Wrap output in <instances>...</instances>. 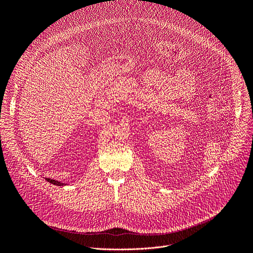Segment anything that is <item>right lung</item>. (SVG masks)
Listing matches in <instances>:
<instances>
[{
	"mask_svg": "<svg viewBox=\"0 0 253 253\" xmlns=\"http://www.w3.org/2000/svg\"><path fill=\"white\" fill-rule=\"evenodd\" d=\"M46 181L49 182V183H51V184H53V185H57V186H63V185H65L64 183H61V182H59V181L52 180V179H46Z\"/></svg>",
	"mask_w": 253,
	"mask_h": 253,
	"instance_id": "add662e5",
	"label": "right lung"
}]
</instances>
